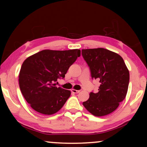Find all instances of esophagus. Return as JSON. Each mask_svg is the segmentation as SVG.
<instances>
[{"label":"esophagus","mask_w":147,"mask_h":147,"mask_svg":"<svg viewBox=\"0 0 147 147\" xmlns=\"http://www.w3.org/2000/svg\"><path fill=\"white\" fill-rule=\"evenodd\" d=\"M71 92L74 94H78L80 92V90H77L75 89H71Z\"/></svg>","instance_id":"esophagus-1"}]
</instances>
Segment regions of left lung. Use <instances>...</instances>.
Here are the masks:
<instances>
[{"label":"left lung","mask_w":147,"mask_h":147,"mask_svg":"<svg viewBox=\"0 0 147 147\" xmlns=\"http://www.w3.org/2000/svg\"><path fill=\"white\" fill-rule=\"evenodd\" d=\"M82 55L90 67L92 78L100 82L98 92H90L89 99L84 102L83 105L94 116L108 115L126 97L129 71L121 56L110 50L82 49Z\"/></svg>","instance_id":"8db88e82"}]
</instances>
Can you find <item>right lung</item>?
<instances>
[{
    "instance_id": "add662e5",
    "label": "right lung",
    "mask_w": 147,
    "mask_h": 147,
    "mask_svg": "<svg viewBox=\"0 0 147 147\" xmlns=\"http://www.w3.org/2000/svg\"><path fill=\"white\" fill-rule=\"evenodd\" d=\"M80 55V49H45L24 61L19 72V87L33 110L51 115L63 107L71 92L56 87L55 82L65 78L69 67Z\"/></svg>"
}]
</instances>
